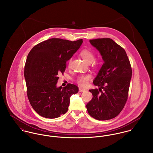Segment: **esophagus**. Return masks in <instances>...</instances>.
Returning a JSON list of instances; mask_svg holds the SVG:
<instances>
[{
    "label": "esophagus",
    "instance_id": "1",
    "mask_svg": "<svg viewBox=\"0 0 153 153\" xmlns=\"http://www.w3.org/2000/svg\"><path fill=\"white\" fill-rule=\"evenodd\" d=\"M79 92H85V91H86V89H84L82 88H79Z\"/></svg>",
    "mask_w": 153,
    "mask_h": 153
}]
</instances>
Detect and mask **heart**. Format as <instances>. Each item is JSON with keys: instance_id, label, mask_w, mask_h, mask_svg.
<instances>
[{"instance_id": "b5f03b06", "label": "heart", "mask_w": 153, "mask_h": 153, "mask_svg": "<svg viewBox=\"0 0 153 153\" xmlns=\"http://www.w3.org/2000/svg\"><path fill=\"white\" fill-rule=\"evenodd\" d=\"M80 55L83 58V59L88 63H91L93 61L95 58L94 53L89 49H84L80 52ZM71 63V60L68 61V65H69ZM91 79L90 75H82L78 77L77 82L80 86L84 87L87 85L88 81Z\"/></svg>"}]
</instances>
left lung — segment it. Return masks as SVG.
<instances>
[{
    "label": "left lung",
    "instance_id": "left-lung-1",
    "mask_svg": "<svg viewBox=\"0 0 153 153\" xmlns=\"http://www.w3.org/2000/svg\"><path fill=\"white\" fill-rule=\"evenodd\" d=\"M102 56L104 64L93 81L98 89H89L93 98L87 104L89 114L98 120L117 117L128 98L132 76L131 65L125 50L110 38L89 40Z\"/></svg>",
    "mask_w": 153,
    "mask_h": 153
}]
</instances>
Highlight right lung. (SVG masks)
<instances>
[{
	"label": "right lung",
	"instance_id": "1",
	"mask_svg": "<svg viewBox=\"0 0 153 153\" xmlns=\"http://www.w3.org/2000/svg\"><path fill=\"white\" fill-rule=\"evenodd\" d=\"M82 42V39L52 38L36 45L29 53L24 71L27 95L32 108L41 116L56 118L67 112L71 96L79 89L71 84L58 87V75L65 71L66 62Z\"/></svg>",
	"mask_w": 153,
	"mask_h": 153
}]
</instances>
